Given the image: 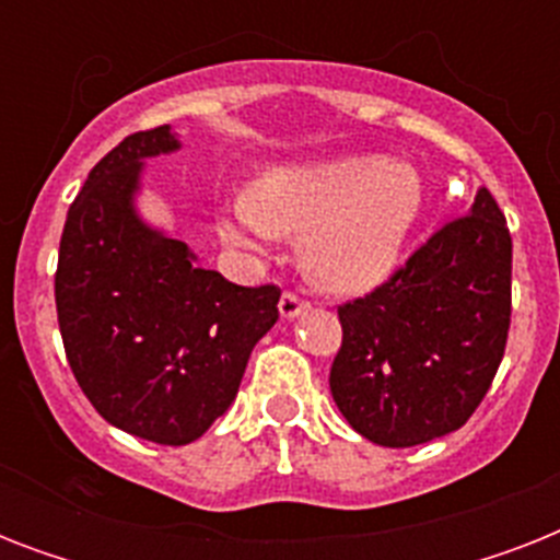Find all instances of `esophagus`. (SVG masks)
Wrapping results in <instances>:
<instances>
[{
  "mask_svg": "<svg viewBox=\"0 0 560 560\" xmlns=\"http://www.w3.org/2000/svg\"><path fill=\"white\" fill-rule=\"evenodd\" d=\"M279 311H281V316H288V319H293V316H299V314H302V311H307V302L302 296H299V293L288 290V293L281 296Z\"/></svg>",
  "mask_w": 560,
  "mask_h": 560,
  "instance_id": "1",
  "label": "esophagus"
}]
</instances>
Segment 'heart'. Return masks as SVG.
I'll return each mask as SVG.
<instances>
[{
	"mask_svg": "<svg viewBox=\"0 0 560 560\" xmlns=\"http://www.w3.org/2000/svg\"><path fill=\"white\" fill-rule=\"evenodd\" d=\"M424 206L416 168L381 156L319 168L272 171L237 202L232 244L249 237L305 235L302 264L323 288L360 293L398 264Z\"/></svg>",
	"mask_w": 560,
	"mask_h": 560,
	"instance_id": "heart-1",
	"label": "heart"
}]
</instances>
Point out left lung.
<instances>
[{
  "mask_svg": "<svg viewBox=\"0 0 560 560\" xmlns=\"http://www.w3.org/2000/svg\"><path fill=\"white\" fill-rule=\"evenodd\" d=\"M331 395L360 435L412 447L482 404L512 323V235L488 188L389 279L337 307Z\"/></svg>",
  "mask_w": 560,
  "mask_h": 560,
  "instance_id": "left-lung-1",
  "label": "left lung"
}]
</instances>
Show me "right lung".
I'll use <instances>...</instances> for the list:
<instances>
[{"instance_id": "1", "label": "right lung", "mask_w": 560, "mask_h": 560, "mask_svg": "<svg viewBox=\"0 0 560 560\" xmlns=\"http://www.w3.org/2000/svg\"><path fill=\"white\" fill-rule=\"evenodd\" d=\"M177 148L168 125L139 130L90 171L55 272L60 337L83 395L113 427L171 447L226 412L281 296L276 284H232L136 218L142 160Z\"/></svg>"}]
</instances>
